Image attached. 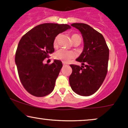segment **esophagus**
<instances>
[{
    "mask_svg": "<svg viewBox=\"0 0 128 128\" xmlns=\"http://www.w3.org/2000/svg\"><path fill=\"white\" fill-rule=\"evenodd\" d=\"M62 64H63V66H66V65H67V63L66 62H62Z\"/></svg>",
    "mask_w": 128,
    "mask_h": 128,
    "instance_id": "obj_1",
    "label": "esophagus"
}]
</instances>
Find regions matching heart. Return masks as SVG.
<instances>
[{"label":"heart","mask_w":128,"mask_h":128,"mask_svg":"<svg viewBox=\"0 0 128 128\" xmlns=\"http://www.w3.org/2000/svg\"><path fill=\"white\" fill-rule=\"evenodd\" d=\"M59 38V36H57L55 38L54 41V46H56L58 44V40ZM72 40L73 42H75L78 41L81 42V37L79 35L74 34L72 36ZM55 57L56 59L61 60L64 62H68L71 60L74 59L76 57L75 53L73 51L66 50L65 49H61L57 51L55 54Z\"/></svg>","instance_id":"heart-1"}]
</instances>
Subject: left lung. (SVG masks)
I'll return each instance as SVG.
<instances>
[{
  "label": "left lung",
  "instance_id": "1",
  "mask_svg": "<svg viewBox=\"0 0 128 128\" xmlns=\"http://www.w3.org/2000/svg\"><path fill=\"white\" fill-rule=\"evenodd\" d=\"M82 36L84 48L76 61L81 67L70 64L72 73L69 77L74 92L83 96L92 95L99 90L108 72L109 48L99 32L85 23H73Z\"/></svg>",
  "mask_w": 128,
  "mask_h": 128
}]
</instances>
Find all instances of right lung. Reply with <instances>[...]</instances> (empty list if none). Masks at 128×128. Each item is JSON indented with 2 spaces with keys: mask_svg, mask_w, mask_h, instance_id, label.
<instances>
[{
  "mask_svg": "<svg viewBox=\"0 0 128 128\" xmlns=\"http://www.w3.org/2000/svg\"><path fill=\"white\" fill-rule=\"evenodd\" d=\"M70 28L68 24L44 23L34 28L20 39L15 61L21 83L30 94L43 97L54 90L62 62L55 60L49 64H44L43 61L55 51L56 36Z\"/></svg>",
  "mask_w": 128,
  "mask_h": 128,
  "instance_id": "obj_1",
  "label": "right lung"
}]
</instances>
